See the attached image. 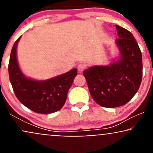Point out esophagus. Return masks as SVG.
<instances>
[{
	"mask_svg": "<svg viewBox=\"0 0 153 153\" xmlns=\"http://www.w3.org/2000/svg\"><path fill=\"white\" fill-rule=\"evenodd\" d=\"M85 68H86V65H85L84 63H80V64H78V71L80 72V73H81V72L83 71Z\"/></svg>",
	"mask_w": 153,
	"mask_h": 153,
	"instance_id": "34e87169",
	"label": "esophagus"
}]
</instances>
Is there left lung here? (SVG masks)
Segmentation results:
<instances>
[{
    "label": "left lung",
    "instance_id": "left-lung-1",
    "mask_svg": "<svg viewBox=\"0 0 153 153\" xmlns=\"http://www.w3.org/2000/svg\"><path fill=\"white\" fill-rule=\"evenodd\" d=\"M116 28L121 58L111 65L91 67L83 72L92 98L106 108L129 102L137 92L143 78L142 52L136 39L124 28L118 25Z\"/></svg>",
    "mask_w": 153,
    "mask_h": 153
}]
</instances>
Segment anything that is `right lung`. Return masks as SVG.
Wrapping results in <instances>:
<instances>
[{"label":"right lung","instance_id":"1","mask_svg":"<svg viewBox=\"0 0 153 153\" xmlns=\"http://www.w3.org/2000/svg\"><path fill=\"white\" fill-rule=\"evenodd\" d=\"M12 47L8 63V74L17 99L28 108L39 114H51L64 106L67 95L78 75L76 69L45 81H35L26 78L19 69L16 59L19 40Z\"/></svg>","mask_w":153,"mask_h":153}]
</instances>
